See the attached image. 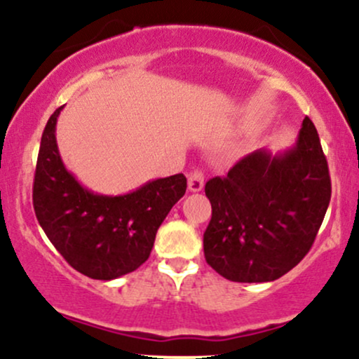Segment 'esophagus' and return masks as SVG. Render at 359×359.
<instances>
[{
  "mask_svg": "<svg viewBox=\"0 0 359 359\" xmlns=\"http://www.w3.org/2000/svg\"><path fill=\"white\" fill-rule=\"evenodd\" d=\"M189 191L191 192H201L204 187V174L201 170H194L189 174Z\"/></svg>",
  "mask_w": 359,
  "mask_h": 359,
  "instance_id": "esophagus-1",
  "label": "esophagus"
}]
</instances>
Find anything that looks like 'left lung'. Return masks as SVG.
Listing matches in <instances>:
<instances>
[{
	"mask_svg": "<svg viewBox=\"0 0 359 359\" xmlns=\"http://www.w3.org/2000/svg\"><path fill=\"white\" fill-rule=\"evenodd\" d=\"M212 217L204 233L205 262L231 282H273L311 250L331 201V179L314 123L271 154L259 148L226 177L205 184Z\"/></svg>",
	"mask_w": 359,
	"mask_h": 359,
	"instance_id": "left-lung-1",
	"label": "left lung"
}]
</instances>
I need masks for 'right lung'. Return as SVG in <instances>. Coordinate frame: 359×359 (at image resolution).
<instances>
[{"instance_id": "add662e5", "label": "right lung", "mask_w": 359, "mask_h": 359, "mask_svg": "<svg viewBox=\"0 0 359 359\" xmlns=\"http://www.w3.org/2000/svg\"><path fill=\"white\" fill-rule=\"evenodd\" d=\"M55 109L40 142L34 180L36 219L69 265L96 280L137 270L154 248L156 229L185 194L182 174L148 180L135 191L106 196L67 170L57 147Z\"/></svg>"}]
</instances>
